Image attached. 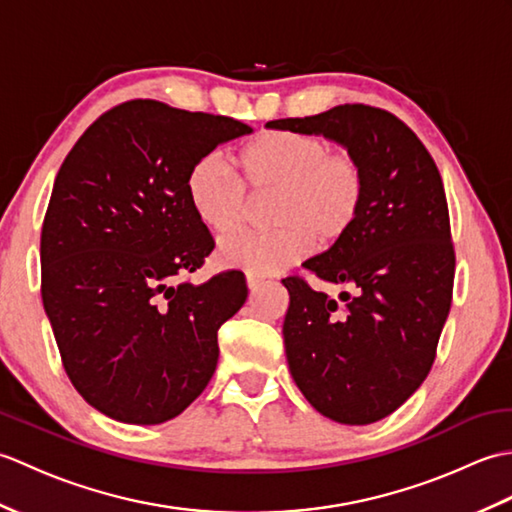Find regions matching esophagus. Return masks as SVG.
Listing matches in <instances>:
<instances>
[{"mask_svg":"<svg viewBox=\"0 0 512 512\" xmlns=\"http://www.w3.org/2000/svg\"><path fill=\"white\" fill-rule=\"evenodd\" d=\"M246 284H248L250 292H255L259 286H262V279L255 277V275H246Z\"/></svg>","mask_w":512,"mask_h":512,"instance_id":"esophagus-1","label":"esophagus"}]
</instances>
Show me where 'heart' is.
I'll list each match as a JSON object with an SVG mask.
<instances>
[{"instance_id": "obj_1", "label": "heart", "mask_w": 512, "mask_h": 512, "mask_svg": "<svg viewBox=\"0 0 512 512\" xmlns=\"http://www.w3.org/2000/svg\"><path fill=\"white\" fill-rule=\"evenodd\" d=\"M239 178L220 156L206 154L193 162L184 180L191 209L215 235L242 228L250 215V198L275 195L266 233L224 239L220 262L250 275H273L301 262L314 239L332 246L352 231L363 211L367 173L350 151H332L314 134L264 129L237 156Z\"/></svg>"}]
</instances>
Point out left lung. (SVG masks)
<instances>
[{
  "instance_id": "left-lung-1",
  "label": "left lung",
  "mask_w": 512,
  "mask_h": 512,
  "mask_svg": "<svg viewBox=\"0 0 512 512\" xmlns=\"http://www.w3.org/2000/svg\"><path fill=\"white\" fill-rule=\"evenodd\" d=\"M268 127L339 140L365 167L352 231L303 264L352 290L336 301L306 277H286L284 343L314 409L343 424L376 422L427 378L451 310L455 248L440 171L413 129L380 107L347 103Z\"/></svg>"
}]
</instances>
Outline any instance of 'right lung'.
Listing matches in <instances>:
<instances>
[{
  "label": "right lung",
  "instance_id": "obj_1",
  "mask_svg": "<svg viewBox=\"0 0 512 512\" xmlns=\"http://www.w3.org/2000/svg\"><path fill=\"white\" fill-rule=\"evenodd\" d=\"M250 132L231 116L134 99L65 156L41 228V299L65 374L105 416L167 422L209 385L217 330L248 288L239 270L189 281L215 242L184 180L200 156Z\"/></svg>",
  "mask_w": 512,
  "mask_h": 512
}]
</instances>
